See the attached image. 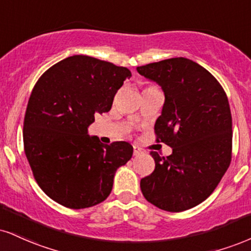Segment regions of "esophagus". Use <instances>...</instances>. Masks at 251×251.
Returning a JSON list of instances; mask_svg holds the SVG:
<instances>
[{
    "mask_svg": "<svg viewBox=\"0 0 251 251\" xmlns=\"http://www.w3.org/2000/svg\"><path fill=\"white\" fill-rule=\"evenodd\" d=\"M133 153H134L135 156H138V155H140V154H144V151L141 150L140 147L133 146Z\"/></svg>",
    "mask_w": 251,
    "mask_h": 251,
    "instance_id": "1",
    "label": "esophagus"
}]
</instances>
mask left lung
I'll use <instances>...</instances> for the list:
<instances>
[{"mask_svg":"<svg viewBox=\"0 0 251 251\" xmlns=\"http://www.w3.org/2000/svg\"><path fill=\"white\" fill-rule=\"evenodd\" d=\"M161 86L165 102L154 129L172 147L167 158L151 152L155 170L140 181L147 201L167 212H183L214 192L231 160V113L215 77L198 63L177 57L138 66Z\"/></svg>","mask_w":251,"mask_h":251,"instance_id":"obj_1","label":"left lung"}]
</instances>
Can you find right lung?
Masks as SVG:
<instances>
[{"label": "right lung", "mask_w": 251, "mask_h": 251, "mask_svg": "<svg viewBox=\"0 0 251 251\" xmlns=\"http://www.w3.org/2000/svg\"><path fill=\"white\" fill-rule=\"evenodd\" d=\"M131 76L127 68L76 55L36 83L24 117V152L38 186L57 203L72 209L100 203L118 168L132 158L128 143L104 145L87 131Z\"/></svg>", "instance_id": "1"}]
</instances>
